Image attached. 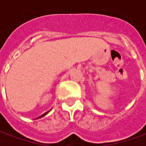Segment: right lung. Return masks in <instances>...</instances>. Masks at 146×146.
Returning a JSON list of instances; mask_svg holds the SVG:
<instances>
[{"instance_id": "obj_1", "label": "right lung", "mask_w": 146, "mask_h": 146, "mask_svg": "<svg viewBox=\"0 0 146 146\" xmlns=\"http://www.w3.org/2000/svg\"><path fill=\"white\" fill-rule=\"evenodd\" d=\"M44 113V114H43V115H41V116H39L38 118H40V117H42V116H45V115H46V114H47V113Z\"/></svg>"}]
</instances>
